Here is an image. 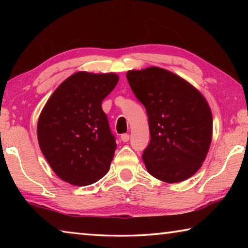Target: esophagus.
<instances>
[{"mask_svg": "<svg viewBox=\"0 0 248 248\" xmlns=\"http://www.w3.org/2000/svg\"><path fill=\"white\" fill-rule=\"evenodd\" d=\"M120 139H121V141H123V142H128L129 139H130V136H129L128 133H124V134H121Z\"/></svg>", "mask_w": 248, "mask_h": 248, "instance_id": "34e87169", "label": "esophagus"}]
</instances>
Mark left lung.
Segmentation results:
<instances>
[{
    "label": "left lung",
    "instance_id": "left-lung-1",
    "mask_svg": "<svg viewBox=\"0 0 248 248\" xmlns=\"http://www.w3.org/2000/svg\"><path fill=\"white\" fill-rule=\"evenodd\" d=\"M127 78L149 117L151 140L142 155L146 170L170 184L191 177L212 139L207 100L184 78L157 66L128 71Z\"/></svg>",
    "mask_w": 248,
    "mask_h": 248
}]
</instances>
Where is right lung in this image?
Segmentation results:
<instances>
[{
	"label": "right lung",
	"instance_id": "right-lung-1",
	"mask_svg": "<svg viewBox=\"0 0 248 248\" xmlns=\"http://www.w3.org/2000/svg\"><path fill=\"white\" fill-rule=\"evenodd\" d=\"M118 81L115 73L77 72L45 105L37 124L39 146L64 182L86 186L109 170L117 144L102 102Z\"/></svg>",
	"mask_w": 248,
	"mask_h": 248
}]
</instances>
